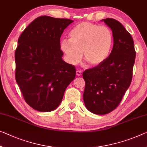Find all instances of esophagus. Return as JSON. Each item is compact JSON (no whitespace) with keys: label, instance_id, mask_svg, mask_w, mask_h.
Here are the masks:
<instances>
[{"label":"esophagus","instance_id":"1","mask_svg":"<svg viewBox=\"0 0 147 147\" xmlns=\"http://www.w3.org/2000/svg\"><path fill=\"white\" fill-rule=\"evenodd\" d=\"M76 75H77V76H81V75H82V71H81V70H77Z\"/></svg>","mask_w":147,"mask_h":147}]
</instances>
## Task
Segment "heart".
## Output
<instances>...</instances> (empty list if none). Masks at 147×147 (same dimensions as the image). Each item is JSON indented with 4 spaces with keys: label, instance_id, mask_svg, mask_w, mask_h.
I'll list each match as a JSON object with an SVG mask.
<instances>
[{
    "label": "heart",
    "instance_id": "1",
    "mask_svg": "<svg viewBox=\"0 0 147 147\" xmlns=\"http://www.w3.org/2000/svg\"><path fill=\"white\" fill-rule=\"evenodd\" d=\"M69 39L60 42V50L71 64H76L83 56L92 66H98L107 60L111 52L113 35L106 26L89 22H81L69 33Z\"/></svg>",
    "mask_w": 147,
    "mask_h": 147
}]
</instances>
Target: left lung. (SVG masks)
<instances>
[{
    "label": "left lung",
    "mask_w": 147,
    "mask_h": 147,
    "mask_svg": "<svg viewBox=\"0 0 147 147\" xmlns=\"http://www.w3.org/2000/svg\"><path fill=\"white\" fill-rule=\"evenodd\" d=\"M101 21L112 31L113 49L105 62L83 73L85 107L98 115L108 114L119 105L131 82L136 55L134 39L120 22L112 18Z\"/></svg>",
    "instance_id": "obj_1"
}]
</instances>
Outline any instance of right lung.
<instances>
[{"mask_svg":"<svg viewBox=\"0 0 147 147\" xmlns=\"http://www.w3.org/2000/svg\"><path fill=\"white\" fill-rule=\"evenodd\" d=\"M68 19L40 16L20 36L15 53L16 80L25 100L39 112L58 107L64 92L76 77V68L64 62L60 48Z\"/></svg>","mask_w":147,"mask_h":147,"instance_id":"1","label":"right lung"}]
</instances>
